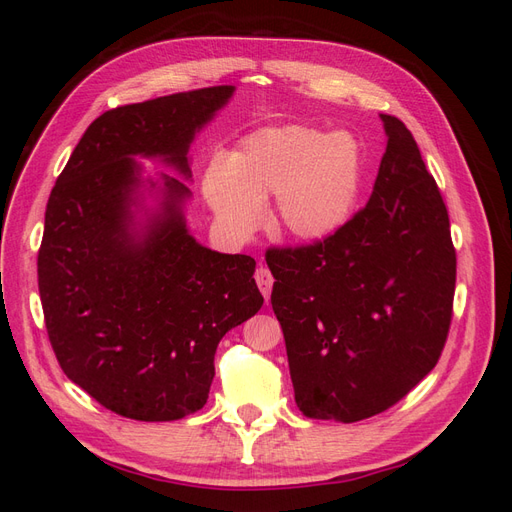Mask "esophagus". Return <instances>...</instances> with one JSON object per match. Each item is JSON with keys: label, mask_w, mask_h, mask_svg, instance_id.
I'll list each match as a JSON object with an SVG mask.
<instances>
[{"label": "esophagus", "mask_w": 512, "mask_h": 512, "mask_svg": "<svg viewBox=\"0 0 512 512\" xmlns=\"http://www.w3.org/2000/svg\"><path fill=\"white\" fill-rule=\"evenodd\" d=\"M254 277H256V284H258V288H260V292H262V297L269 299V297H271V288H273V275H271V271H269L267 267L260 265V267L256 269Z\"/></svg>", "instance_id": "34e87169"}]
</instances>
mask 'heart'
I'll return each instance as SVG.
<instances>
[{
  "mask_svg": "<svg viewBox=\"0 0 512 512\" xmlns=\"http://www.w3.org/2000/svg\"><path fill=\"white\" fill-rule=\"evenodd\" d=\"M361 151L350 134L305 126L262 128L226 160L205 170L203 192L220 226L245 237L262 220V200L275 196L282 235L318 243L342 228L361 192Z\"/></svg>",
  "mask_w": 512,
  "mask_h": 512,
  "instance_id": "1",
  "label": "heart"
}]
</instances>
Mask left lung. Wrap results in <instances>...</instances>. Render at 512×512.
I'll list each match as a JSON object with an SVG mask.
<instances>
[{
  "label": "left lung",
  "instance_id": "obj_1",
  "mask_svg": "<svg viewBox=\"0 0 512 512\" xmlns=\"http://www.w3.org/2000/svg\"><path fill=\"white\" fill-rule=\"evenodd\" d=\"M380 119L386 151L365 209L329 239L267 258L294 401L322 421L397 404L436 367L451 327L457 258L444 200L410 130Z\"/></svg>",
  "mask_w": 512,
  "mask_h": 512
}]
</instances>
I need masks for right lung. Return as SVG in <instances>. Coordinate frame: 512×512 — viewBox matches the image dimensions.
<instances>
[{"label": "right lung", "instance_id": "add662e5", "mask_svg": "<svg viewBox=\"0 0 512 512\" xmlns=\"http://www.w3.org/2000/svg\"><path fill=\"white\" fill-rule=\"evenodd\" d=\"M235 94L220 85L113 108L85 130L44 213L38 288L64 374L134 421L207 404L220 339L262 307L256 260L198 243L190 145ZM153 159L180 180L140 161Z\"/></svg>", "mask_w": 512, "mask_h": 512}]
</instances>
